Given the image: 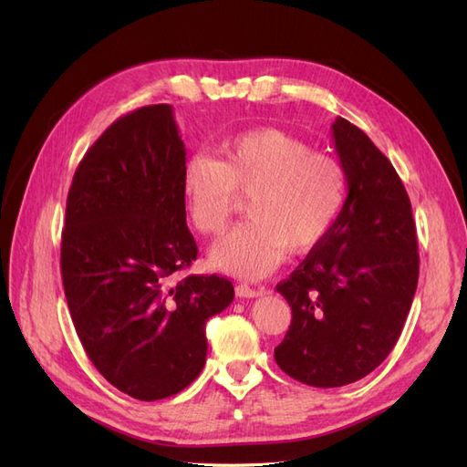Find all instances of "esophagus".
<instances>
[{"instance_id":"34e87169","label":"esophagus","mask_w":467,"mask_h":467,"mask_svg":"<svg viewBox=\"0 0 467 467\" xmlns=\"http://www.w3.org/2000/svg\"><path fill=\"white\" fill-rule=\"evenodd\" d=\"M235 294L239 298H257V296L263 294V288H253L249 285H237Z\"/></svg>"}]
</instances>
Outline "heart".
I'll return each instance as SVG.
<instances>
[{
  "instance_id": "1",
  "label": "heart",
  "mask_w": 467,
  "mask_h": 467,
  "mask_svg": "<svg viewBox=\"0 0 467 467\" xmlns=\"http://www.w3.org/2000/svg\"><path fill=\"white\" fill-rule=\"evenodd\" d=\"M220 151L222 160L194 151L181 169L182 199L202 235H220L239 192L249 194V218L210 251L220 271L263 278L286 249L309 251L331 232L348 189L345 167L333 155L273 126L225 138Z\"/></svg>"
}]
</instances>
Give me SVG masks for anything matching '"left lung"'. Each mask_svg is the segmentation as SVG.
<instances>
[{
  "mask_svg": "<svg viewBox=\"0 0 467 467\" xmlns=\"http://www.w3.org/2000/svg\"><path fill=\"white\" fill-rule=\"evenodd\" d=\"M331 129L348 181L345 206L276 286L292 321L275 360L314 388L352 384L386 360L419 280L411 201L398 171L355 124L337 117Z\"/></svg>",
  "mask_w": 467,
  "mask_h": 467,
  "instance_id": "left-lung-1",
  "label": "left lung"
}]
</instances>
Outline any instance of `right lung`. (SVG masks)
Listing matches in <instances>:
<instances>
[{"label":"right lung","mask_w":467,"mask_h":467,"mask_svg":"<svg viewBox=\"0 0 467 467\" xmlns=\"http://www.w3.org/2000/svg\"><path fill=\"white\" fill-rule=\"evenodd\" d=\"M185 155L173 107H142L88 150L67 192L69 316L95 368L140 401L175 395L201 374L206 321L234 300L223 276L175 280L199 255L181 192Z\"/></svg>","instance_id":"obj_1"}]
</instances>
